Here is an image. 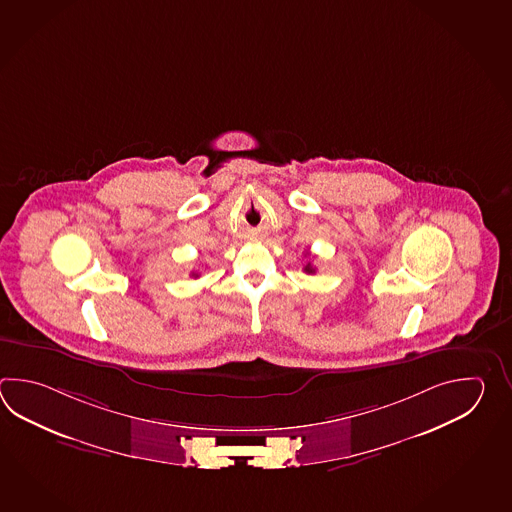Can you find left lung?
<instances>
[{
  "label": "left lung",
  "instance_id": "left-lung-1",
  "mask_svg": "<svg viewBox=\"0 0 512 512\" xmlns=\"http://www.w3.org/2000/svg\"><path fill=\"white\" fill-rule=\"evenodd\" d=\"M304 271L307 272V274H313V272H315V267H313L311 263H307L304 267Z\"/></svg>",
  "mask_w": 512,
  "mask_h": 512
}]
</instances>
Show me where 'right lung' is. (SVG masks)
I'll return each instance as SVG.
<instances>
[{
	"instance_id": "1",
	"label": "right lung",
	"mask_w": 512,
	"mask_h": 512,
	"mask_svg": "<svg viewBox=\"0 0 512 512\" xmlns=\"http://www.w3.org/2000/svg\"><path fill=\"white\" fill-rule=\"evenodd\" d=\"M192 276H196V274H192Z\"/></svg>"
}]
</instances>
